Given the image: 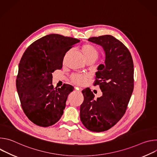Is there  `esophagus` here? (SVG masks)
Returning <instances> with one entry per match:
<instances>
[{
  "label": "esophagus",
  "mask_w": 157,
  "mask_h": 157,
  "mask_svg": "<svg viewBox=\"0 0 157 157\" xmlns=\"http://www.w3.org/2000/svg\"><path fill=\"white\" fill-rule=\"evenodd\" d=\"M75 89L76 91H77V92H78V93H81V91H82V89L80 88V87H75Z\"/></svg>",
  "instance_id": "1"
}]
</instances>
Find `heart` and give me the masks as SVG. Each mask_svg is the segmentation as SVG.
Listing matches in <instances>:
<instances>
[{
    "mask_svg": "<svg viewBox=\"0 0 157 157\" xmlns=\"http://www.w3.org/2000/svg\"><path fill=\"white\" fill-rule=\"evenodd\" d=\"M81 50L85 59L89 58L96 59L98 56V50L92 44L86 43L83 44L81 47ZM72 81L76 84H82L86 81V77L80 75H75L73 76Z\"/></svg>",
    "mask_w": 157,
    "mask_h": 157,
    "instance_id": "b5f03b06",
    "label": "heart"
}]
</instances>
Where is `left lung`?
<instances>
[{
  "label": "left lung",
  "mask_w": 157,
  "mask_h": 157,
  "mask_svg": "<svg viewBox=\"0 0 157 157\" xmlns=\"http://www.w3.org/2000/svg\"><path fill=\"white\" fill-rule=\"evenodd\" d=\"M88 41L101 46L105 53L104 64L98 66L94 83L99 85L102 95L95 100L90 89H84L80 119L88 130L100 132L116 125L125 113L133 90V63L127 48L113 36Z\"/></svg>",
  "instance_id": "left-lung-1"
}]
</instances>
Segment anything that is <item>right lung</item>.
<instances>
[{
  "mask_svg": "<svg viewBox=\"0 0 157 157\" xmlns=\"http://www.w3.org/2000/svg\"><path fill=\"white\" fill-rule=\"evenodd\" d=\"M79 41L58 34L47 35L30 44L22 56L17 90L24 113L35 124L49 127L62 116L74 87L64 84L54 88L52 73L62 68L66 53Z\"/></svg>",
  "mask_w": 157,
  "mask_h": 157,
  "instance_id": "add662e5",
  "label": "right lung"
}]
</instances>
